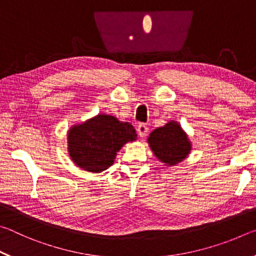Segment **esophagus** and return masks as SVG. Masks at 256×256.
<instances>
[{
    "label": "esophagus",
    "instance_id": "34e87169",
    "mask_svg": "<svg viewBox=\"0 0 256 256\" xmlns=\"http://www.w3.org/2000/svg\"><path fill=\"white\" fill-rule=\"evenodd\" d=\"M136 131L138 133V136H140V138H146V134H148L149 128L146 124H138L136 128Z\"/></svg>",
    "mask_w": 256,
    "mask_h": 256
}]
</instances>
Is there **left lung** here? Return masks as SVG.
Listing matches in <instances>:
<instances>
[{"mask_svg":"<svg viewBox=\"0 0 256 256\" xmlns=\"http://www.w3.org/2000/svg\"><path fill=\"white\" fill-rule=\"evenodd\" d=\"M148 144L156 157L170 166L180 162L190 151L188 136L176 122L156 128L150 133Z\"/></svg>","mask_w":256,"mask_h":256,"instance_id":"left-lung-1","label":"left lung"}]
</instances>
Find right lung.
<instances>
[{
	"label": "right lung",
	"mask_w": 256,
	"mask_h": 256,
	"mask_svg": "<svg viewBox=\"0 0 256 256\" xmlns=\"http://www.w3.org/2000/svg\"><path fill=\"white\" fill-rule=\"evenodd\" d=\"M134 140H136V133L131 124L102 114L71 128L68 134V149L76 166L92 172H100L112 166L126 142Z\"/></svg>",
	"instance_id": "1"
}]
</instances>
